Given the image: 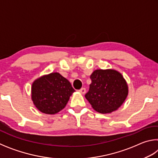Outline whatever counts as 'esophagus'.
<instances>
[{"label":"esophagus","mask_w":158,"mask_h":158,"mask_svg":"<svg viewBox=\"0 0 158 158\" xmlns=\"http://www.w3.org/2000/svg\"><path fill=\"white\" fill-rule=\"evenodd\" d=\"M79 92L81 93V94H83V95L85 94V88H82V89H80Z\"/></svg>","instance_id":"esophagus-1"}]
</instances>
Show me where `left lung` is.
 Instances as JSON below:
<instances>
[{"label":"left lung","mask_w":158,"mask_h":158,"mask_svg":"<svg viewBox=\"0 0 158 158\" xmlns=\"http://www.w3.org/2000/svg\"><path fill=\"white\" fill-rule=\"evenodd\" d=\"M91 84L85 95L93 109L101 114H110L121 106L128 95V85L116 69H95L90 75Z\"/></svg>","instance_id":"8db88e82"}]
</instances>
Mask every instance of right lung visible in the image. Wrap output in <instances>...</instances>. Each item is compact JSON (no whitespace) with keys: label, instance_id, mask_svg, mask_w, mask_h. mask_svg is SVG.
<instances>
[{"label":"right lung","instance_id":"1","mask_svg":"<svg viewBox=\"0 0 158 158\" xmlns=\"http://www.w3.org/2000/svg\"><path fill=\"white\" fill-rule=\"evenodd\" d=\"M74 91L68 79L60 73H52L39 77L33 82L31 100L40 111L55 114L65 108Z\"/></svg>","mask_w":158,"mask_h":158}]
</instances>
